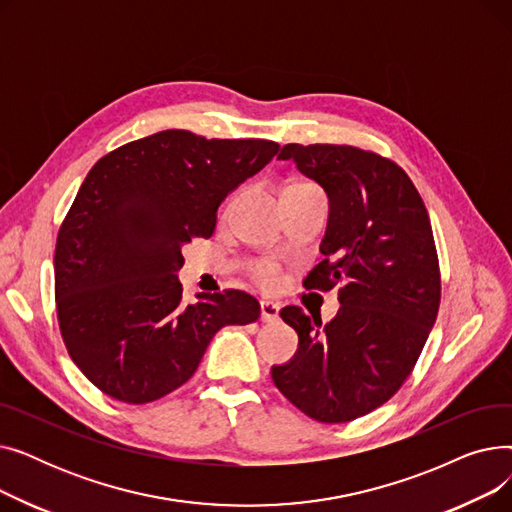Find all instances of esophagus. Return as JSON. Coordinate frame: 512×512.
Returning a JSON list of instances; mask_svg holds the SVG:
<instances>
[{
  "label": "esophagus",
  "mask_w": 512,
  "mask_h": 512,
  "mask_svg": "<svg viewBox=\"0 0 512 512\" xmlns=\"http://www.w3.org/2000/svg\"><path fill=\"white\" fill-rule=\"evenodd\" d=\"M280 307L278 303L274 301H261V321H265V324H272V321H276L280 315Z\"/></svg>",
  "instance_id": "1"
}]
</instances>
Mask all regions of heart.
I'll return each instance as SVG.
<instances>
[{
	"label": "heart",
	"mask_w": 512,
	"mask_h": 512,
	"mask_svg": "<svg viewBox=\"0 0 512 512\" xmlns=\"http://www.w3.org/2000/svg\"><path fill=\"white\" fill-rule=\"evenodd\" d=\"M292 186H307V184H292ZM255 278L265 286L274 288L278 284V265L272 261H261L255 265Z\"/></svg>",
	"instance_id": "heart-1"
}]
</instances>
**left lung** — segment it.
Masks as SVG:
<instances>
[{"label": "left lung", "instance_id": "8db88e82", "mask_svg": "<svg viewBox=\"0 0 512 512\" xmlns=\"http://www.w3.org/2000/svg\"><path fill=\"white\" fill-rule=\"evenodd\" d=\"M330 203L317 263L303 286L330 290L340 309L321 319L288 305L299 334L290 361L272 367L276 388L315 421L346 423L390 400L409 378L440 307V267L421 195L394 161L351 145H284Z\"/></svg>", "mask_w": 512, "mask_h": 512}]
</instances>
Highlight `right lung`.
I'll return each instance as SVG.
<instances>
[{
  "label": "right lung",
  "mask_w": 512,
  "mask_h": 512,
  "mask_svg": "<svg viewBox=\"0 0 512 512\" xmlns=\"http://www.w3.org/2000/svg\"><path fill=\"white\" fill-rule=\"evenodd\" d=\"M280 145L161 130L101 157L58 232L56 305L70 359L107 396L145 405L193 378L211 338L261 313L242 290L182 299V247Z\"/></svg>",
  "instance_id": "add662e5"
}]
</instances>
